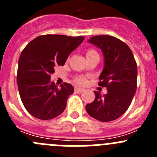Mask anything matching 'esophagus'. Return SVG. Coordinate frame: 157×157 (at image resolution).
Instances as JSON below:
<instances>
[{"instance_id": "34e87169", "label": "esophagus", "mask_w": 157, "mask_h": 157, "mask_svg": "<svg viewBox=\"0 0 157 157\" xmlns=\"http://www.w3.org/2000/svg\"><path fill=\"white\" fill-rule=\"evenodd\" d=\"M83 91H84L83 89L78 88V87H75V92L77 93V94H81V93H82Z\"/></svg>"}]
</instances>
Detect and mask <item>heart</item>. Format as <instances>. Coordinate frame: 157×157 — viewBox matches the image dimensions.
<instances>
[{"label":"heart","mask_w":157,"mask_h":157,"mask_svg":"<svg viewBox=\"0 0 157 157\" xmlns=\"http://www.w3.org/2000/svg\"><path fill=\"white\" fill-rule=\"evenodd\" d=\"M86 54L87 59H90V58L93 57V56H99L98 52L95 49H94V48H88L86 50ZM74 81L75 82V83H77L78 85H85L87 82V77L84 75L76 76L74 78Z\"/></svg>","instance_id":"obj_1"}]
</instances>
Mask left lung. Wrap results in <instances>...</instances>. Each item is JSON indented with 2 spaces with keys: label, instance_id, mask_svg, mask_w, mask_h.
Instances as JSON below:
<instances>
[{
  "label": "left lung",
  "instance_id": "8db88e82",
  "mask_svg": "<svg viewBox=\"0 0 157 157\" xmlns=\"http://www.w3.org/2000/svg\"><path fill=\"white\" fill-rule=\"evenodd\" d=\"M89 41L101 48L105 56V67L98 86L107 87L101 96L94 91L95 99L86 106L91 117L101 122L115 120L128 109L137 90L138 67L128 45L117 37L96 35Z\"/></svg>",
  "mask_w": 157,
  "mask_h": 157
}]
</instances>
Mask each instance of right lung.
<instances>
[{
  "label": "right lung",
  "mask_w": 157,
  "mask_h": 157,
  "mask_svg": "<svg viewBox=\"0 0 157 157\" xmlns=\"http://www.w3.org/2000/svg\"><path fill=\"white\" fill-rule=\"evenodd\" d=\"M83 36L45 34L35 37L19 56L17 84L25 109L34 117L48 120L64 111L74 87L63 82L58 88L50 81L56 66H63L69 54L82 42Z\"/></svg>",
  "instance_id": "add662e5"
}]
</instances>
